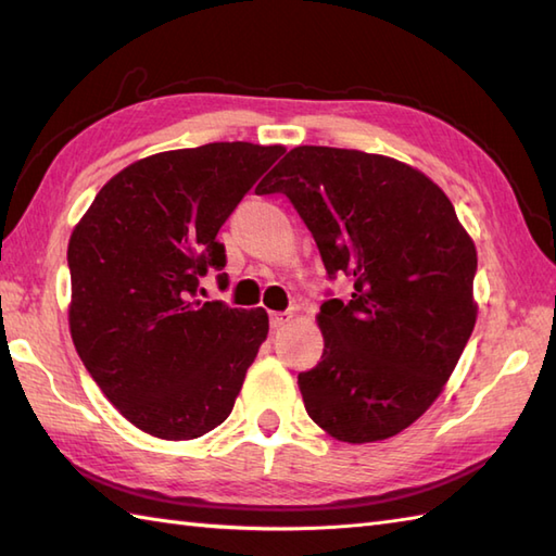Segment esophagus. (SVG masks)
Masks as SVG:
<instances>
[{
	"instance_id": "esophagus-1",
	"label": "esophagus",
	"mask_w": 556,
	"mask_h": 556,
	"mask_svg": "<svg viewBox=\"0 0 556 556\" xmlns=\"http://www.w3.org/2000/svg\"><path fill=\"white\" fill-rule=\"evenodd\" d=\"M291 317H293L291 311L271 313V315H269V325H271V329H281V327H287V325L291 323Z\"/></svg>"
}]
</instances>
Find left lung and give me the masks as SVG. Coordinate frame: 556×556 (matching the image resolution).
<instances>
[{
    "label": "left lung",
    "mask_w": 556,
    "mask_h": 556,
    "mask_svg": "<svg viewBox=\"0 0 556 556\" xmlns=\"http://www.w3.org/2000/svg\"><path fill=\"white\" fill-rule=\"evenodd\" d=\"M257 195L285 193L329 279L353 293L320 305L325 349L299 375L308 416L341 442L394 437L440 396L476 327V245L428 176L361 150L301 146Z\"/></svg>",
    "instance_id": "obj_1"
}]
</instances>
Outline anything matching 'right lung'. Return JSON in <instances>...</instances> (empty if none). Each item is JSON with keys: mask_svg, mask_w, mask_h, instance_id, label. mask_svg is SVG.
<instances>
[{"mask_svg": "<svg viewBox=\"0 0 556 556\" xmlns=\"http://www.w3.org/2000/svg\"><path fill=\"white\" fill-rule=\"evenodd\" d=\"M285 148L207 143L134 162L100 188L68 241L71 339L122 416L160 440L229 418L267 337L263 308L198 299L227 281L217 231Z\"/></svg>", "mask_w": 556, "mask_h": 556, "instance_id": "right-lung-1", "label": "right lung"}]
</instances>
